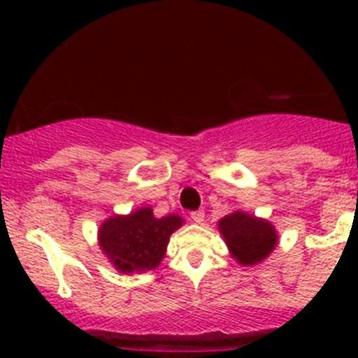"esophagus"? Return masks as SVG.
Returning a JSON list of instances; mask_svg holds the SVG:
<instances>
[{"label":"esophagus","mask_w":358,"mask_h":358,"mask_svg":"<svg viewBox=\"0 0 358 358\" xmlns=\"http://www.w3.org/2000/svg\"><path fill=\"white\" fill-rule=\"evenodd\" d=\"M190 218H192V222H196V223H202L204 222V211H192L190 213Z\"/></svg>","instance_id":"esophagus-1"}]
</instances>
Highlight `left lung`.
<instances>
[{"instance_id": "1", "label": "left lung", "mask_w": 358, "mask_h": 358, "mask_svg": "<svg viewBox=\"0 0 358 358\" xmlns=\"http://www.w3.org/2000/svg\"><path fill=\"white\" fill-rule=\"evenodd\" d=\"M220 232L230 252L241 265H256L272 252L277 244L275 229L265 220L236 211L220 220Z\"/></svg>"}]
</instances>
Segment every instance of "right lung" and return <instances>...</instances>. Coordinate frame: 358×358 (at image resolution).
<instances>
[{
	"label": "right lung",
	"instance_id": "obj_1",
	"mask_svg": "<svg viewBox=\"0 0 358 358\" xmlns=\"http://www.w3.org/2000/svg\"><path fill=\"white\" fill-rule=\"evenodd\" d=\"M182 222L176 215L156 218L150 208L128 216H112L100 227V248L121 272L152 270L164 258L169 236Z\"/></svg>",
	"mask_w": 358,
	"mask_h": 358
}]
</instances>
